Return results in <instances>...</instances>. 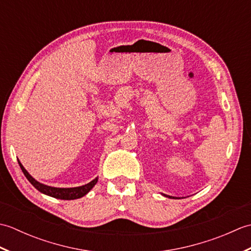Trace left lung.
<instances>
[{
    "label": "left lung",
    "mask_w": 251,
    "mask_h": 251,
    "mask_svg": "<svg viewBox=\"0 0 251 251\" xmlns=\"http://www.w3.org/2000/svg\"><path fill=\"white\" fill-rule=\"evenodd\" d=\"M165 197H168V199H178V197H174V196H170V195H166V194H162Z\"/></svg>",
    "instance_id": "1"
}]
</instances>
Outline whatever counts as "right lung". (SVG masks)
<instances>
[{
    "instance_id": "obj_1",
    "label": "right lung",
    "mask_w": 251,
    "mask_h": 251,
    "mask_svg": "<svg viewBox=\"0 0 251 251\" xmlns=\"http://www.w3.org/2000/svg\"><path fill=\"white\" fill-rule=\"evenodd\" d=\"M18 164L21 170H23L24 175L25 176V178L29 180V182L33 185L37 191H40L41 193H43L45 195L55 197V199H58V200L71 201V200L81 199V197L86 195L88 192L96 185V183L98 182V177H97L90 181L89 183L81 185V186H75V188H55V186H50V185L39 182V181L35 180L28 172H26L25 168L23 166V164L20 163V161H18Z\"/></svg>"
}]
</instances>
